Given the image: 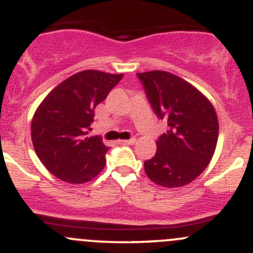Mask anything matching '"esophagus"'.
Masks as SVG:
<instances>
[{
  "instance_id": "esophagus-1",
  "label": "esophagus",
  "mask_w": 253,
  "mask_h": 253,
  "mask_svg": "<svg viewBox=\"0 0 253 253\" xmlns=\"http://www.w3.org/2000/svg\"><path fill=\"white\" fill-rule=\"evenodd\" d=\"M134 142H136V138H129V139H125V141H122V143L124 144H133Z\"/></svg>"
}]
</instances>
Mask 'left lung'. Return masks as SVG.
<instances>
[{
	"label": "left lung",
	"instance_id": "1",
	"mask_svg": "<svg viewBox=\"0 0 253 253\" xmlns=\"http://www.w3.org/2000/svg\"><path fill=\"white\" fill-rule=\"evenodd\" d=\"M154 114L168 125L144 171L153 183L179 188L192 183L214 156L219 122L211 102L192 84L168 72L138 73Z\"/></svg>",
	"mask_w": 253,
	"mask_h": 253
}]
</instances>
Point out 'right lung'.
I'll return each instance as SVG.
<instances>
[{
	"instance_id": "add662e5",
	"label": "right lung",
	"mask_w": 253,
	"mask_h": 253,
	"mask_svg": "<svg viewBox=\"0 0 253 253\" xmlns=\"http://www.w3.org/2000/svg\"><path fill=\"white\" fill-rule=\"evenodd\" d=\"M124 74L84 70L64 80L42 101L32 120L34 151L46 169L73 184L90 181L104 169L109 147L89 137L95 107Z\"/></svg>"
}]
</instances>
